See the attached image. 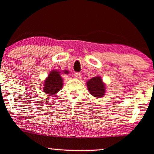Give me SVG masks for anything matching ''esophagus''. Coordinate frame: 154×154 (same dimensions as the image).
Segmentation results:
<instances>
[{
  "instance_id": "esophagus-1",
  "label": "esophagus",
  "mask_w": 154,
  "mask_h": 154,
  "mask_svg": "<svg viewBox=\"0 0 154 154\" xmlns=\"http://www.w3.org/2000/svg\"><path fill=\"white\" fill-rule=\"evenodd\" d=\"M74 77H76L77 79H78V80H80L81 79V74L79 73V72H76L75 74H74Z\"/></svg>"
}]
</instances>
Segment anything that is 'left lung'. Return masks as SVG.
Listing matches in <instances>:
<instances>
[{
    "label": "left lung",
    "mask_w": 154,
    "mask_h": 154,
    "mask_svg": "<svg viewBox=\"0 0 154 154\" xmlns=\"http://www.w3.org/2000/svg\"><path fill=\"white\" fill-rule=\"evenodd\" d=\"M87 87L90 94L94 97L101 98L104 95L105 86L100 77H93L88 81Z\"/></svg>",
    "instance_id": "left-lung-1"
}]
</instances>
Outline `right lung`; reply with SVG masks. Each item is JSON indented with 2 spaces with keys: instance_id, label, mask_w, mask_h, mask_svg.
Masks as SVG:
<instances>
[{
  "instance_id": "obj_1",
  "label": "right lung",
  "mask_w": 154,
  "mask_h": 154,
  "mask_svg": "<svg viewBox=\"0 0 154 154\" xmlns=\"http://www.w3.org/2000/svg\"><path fill=\"white\" fill-rule=\"evenodd\" d=\"M64 73L68 74V71L65 70ZM60 72L52 70L48 75V77L45 81V87L44 92L47 93L50 95L55 96L57 92H58L63 87V80L60 75Z\"/></svg>"
}]
</instances>
